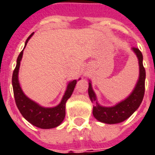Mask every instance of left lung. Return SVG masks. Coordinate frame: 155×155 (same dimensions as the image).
Returning <instances> with one entry per match:
<instances>
[{
    "label": "left lung",
    "instance_id": "8db88e82",
    "mask_svg": "<svg viewBox=\"0 0 155 155\" xmlns=\"http://www.w3.org/2000/svg\"><path fill=\"white\" fill-rule=\"evenodd\" d=\"M132 51L137 56L139 65V76L135 87L130 96L126 97L122 101L111 107H105L101 105L97 101V96L92 89V83L89 80L88 83V95L92 103H96L93 105L92 114L97 120L106 124H117L125 120L130 117L142 103L145 93V80H146V71L143 67V56L142 52L135 47H133Z\"/></svg>",
    "mask_w": 155,
    "mask_h": 155
}]
</instances>
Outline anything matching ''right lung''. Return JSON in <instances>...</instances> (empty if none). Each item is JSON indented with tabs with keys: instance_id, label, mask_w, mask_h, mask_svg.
I'll use <instances>...</instances> for the list:
<instances>
[{
	"instance_id": "1",
	"label": "right lung",
	"mask_w": 155,
	"mask_h": 155,
	"mask_svg": "<svg viewBox=\"0 0 155 155\" xmlns=\"http://www.w3.org/2000/svg\"><path fill=\"white\" fill-rule=\"evenodd\" d=\"M33 35L34 33L31 34L26 39L24 49ZM24 49L18 55L17 59V65L13 71V77H12L13 94H14L17 107L21 113V115L23 116V117L36 127L40 129H52L57 127L64 120L66 114V102L72 94L77 80H74L68 83L64 95L58 105L51 108L42 107L26 97L20 86V83L18 80V72H19L21 60L22 58ZM80 80V78L78 80Z\"/></svg>"
}]
</instances>
